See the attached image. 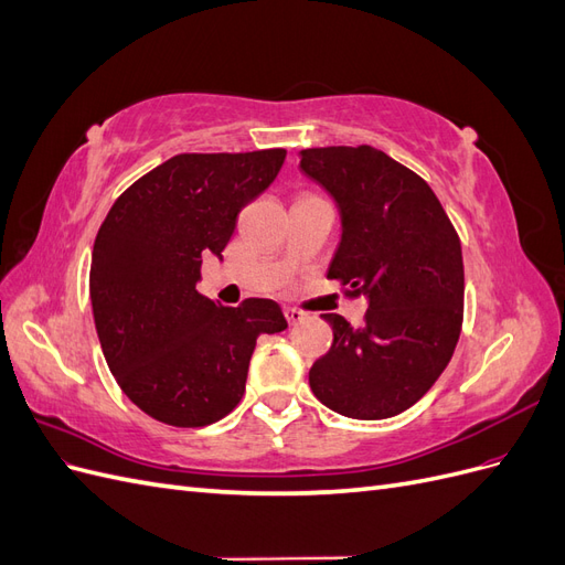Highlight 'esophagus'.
<instances>
[{"mask_svg": "<svg viewBox=\"0 0 565 565\" xmlns=\"http://www.w3.org/2000/svg\"><path fill=\"white\" fill-rule=\"evenodd\" d=\"M285 318H287L289 324H297V322H301L306 316H303L299 309H285Z\"/></svg>", "mask_w": 565, "mask_h": 565, "instance_id": "1", "label": "esophagus"}]
</instances>
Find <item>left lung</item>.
Masks as SVG:
<instances>
[{
	"label": "left lung",
	"mask_w": 565,
	"mask_h": 565,
	"mask_svg": "<svg viewBox=\"0 0 565 565\" xmlns=\"http://www.w3.org/2000/svg\"><path fill=\"white\" fill-rule=\"evenodd\" d=\"M299 158L341 218L328 278L367 299L363 328L322 316L334 341L309 372L311 391L351 419L401 415L434 386L457 347L465 313L459 237L429 183L377 148H306Z\"/></svg>",
	"instance_id": "obj_1"
}]
</instances>
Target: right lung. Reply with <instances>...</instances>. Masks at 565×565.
Segmentation results:
<instances>
[{
	"label": "right lung",
	"instance_id": "1",
	"mask_svg": "<svg viewBox=\"0 0 565 565\" xmlns=\"http://www.w3.org/2000/svg\"><path fill=\"white\" fill-rule=\"evenodd\" d=\"M287 150L183 152L131 183L98 228L89 295L100 349L127 398L195 429L241 403L259 334L287 328L273 299L200 295L204 254L224 259L237 214L276 181Z\"/></svg>",
	"mask_w": 565,
	"mask_h": 565
}]
</instances>
